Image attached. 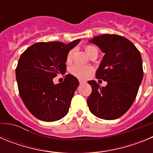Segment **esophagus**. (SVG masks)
<instances>
[{
    "mask_svg": "<svg viewBox=\"0 0 153 153\" xmlns=\"http://www.w3.org/2000/svg\"><path fill=\"white\" fill-rule=\"evenodd\" d=\"M85 83V81H83V80H79V84H83V83Z\"/></svg>",
    "mask_w": 153,
    "mask_h": 153,
    "instance_id": "34e87169",
    "label": "esophagus"
}]
</instances>
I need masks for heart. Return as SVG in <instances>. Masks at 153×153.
<instances>
[{
    "label": "heart",
    "mask_w": 153,
    "mask_h": 153,
    "mask_svg": "<svg viewBox=\"0 0 153 153\" xmlns=\"http://www.w3.org/2000/svg\"><path fill=\"white\" fill-rule=\"evenodd\" d=\"M85 51L87 54L90 56L92 53L94 51H97V48L91 45H86L85 46ZM71 56H72V51H70L68 53L67 56V61L69 62L71 60ZM93 69L92 67H89V66H82V65L75 64L71 68H70V73L74 76H75L76 77L79 78V79H86L91 74Z\"/></svg>",
    "instance_id": "heart-1"
}]
</instances>
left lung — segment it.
<instances>
[{
    "label": "left lung",
    "instance_id": "8db88e82",
    "mask_svg": "<svg viewBox=\"0 0 153 153\" xmlns=\"http://www.w3.org/2000/svg\"><path fill=\"white\" fill-rule=\"evenodd\" d=\"M90 42L105 53L96 78L107 82L101 87L95 80L88 81L92 93L87 98L90 112L98 118L116 120L128 111L134 102L143 80L141 53L126 37L102 34Z\"/></svg>",
    "mask_w": 153,
    "mask_h": 153
}]
</instances>
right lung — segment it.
Returning <instances> with one entry per match:
<instances>
[{
	"label": "right lung",
	"instance_id": "1",
	"mask_svg": "<svg viewBox=\"0 0 153 153\" xmlns=\"http://www.w3.org/2000/svg\"><path fill=\"white\" fill-rule=\"evenodd\" d=\"M79 41L36 43L19 59L16 68L19 94L30 113L38 120L53 122L68 113L79 81L71 74L57 84L53 79L65 74L67 54Z\"/></svg>",
	"mask_w": 153,
	"mask_h": 153
}]
</instances>
